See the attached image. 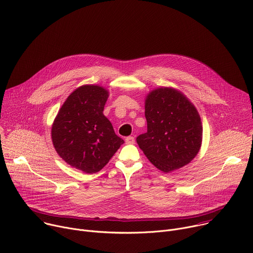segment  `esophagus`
<instances>
[{
  "label": "esophagus",
  "instance_id": "34e87169",
  "mask_svg": "<svg viewBox=\"0 0 253 253\" xmlns=\"http://www.w3.org/2000/svg\"><path fill=\"white\" fill-rule=\"evenodd\" d=\"M125 142H126L127 144H134V142H135V138H134L133 136H128V137H126Z\"/></svg>",
  "mask_w": 253,
  "mask_h": 253
}]
</instances>
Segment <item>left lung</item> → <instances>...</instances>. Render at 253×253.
I'll use <instances>...</instances> for the list:
<instances>
[{
	"label": "left lung",
	"mask_w": 253,
	"mask_h": 253,
	"mask_svg": "<svg viewBox=\"0 0 253 253\" xmlns=\"http://www.w3.org/2000/svg\"><path fill=\"white\" fill-rule=\"evenodd\" d=\"M147 132L136 138L149 162L164 172L182 168L198 154L203 137L200 115L180 91L156 88L145 100Z\"/></svg>",
	"instance_id": "obj_1"
}]
</instances>
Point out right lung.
<instances>
[{
  "label": "right lung",
  "instance_id": "add662e5",
  "mask_svg": "<svg viewBox=\"0 0 253 253\" xmlns=\"http://www.w3.org/2000/svg\"><path fill=\"white\" fill-rule=\"evenodd\" d=\"M108 97L103 86L82 85L68 96L52 124L58 155L86 173L100 171L124 143L103 114Z\"/></svg>",
  "mask_w": 253,
  "mask_h": 253
}]
</instances>
